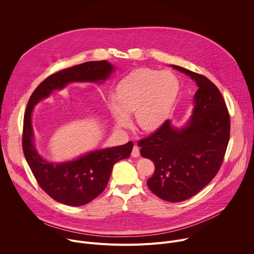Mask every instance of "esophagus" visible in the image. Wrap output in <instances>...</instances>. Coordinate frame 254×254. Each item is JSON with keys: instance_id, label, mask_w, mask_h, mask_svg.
I'll use <instances>...</instances> for the list:
<instances>
[{"instance_id": "34e87169", "label": "esophagus", "mask_w": 254, "mask_h": 254, "mask_svg": "<svg viewBox=\"0 0 254 254\" xmlns=\"http://www.w3.org/2000/svg\"><path fill=\"white\" fill-rule=\"evenodd\" d=\"M138 156H139V149H138L137 146H134V147L132 148V151H131V157L136 158V157H138Z\"/></svg>"}]
</instances>
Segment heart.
I'll return each instance as SVG.
<instances>
[{"mask_svg": "<svg viewBox=\"0 0 254 254\" xmlns=\"http://www.w3.org/2000/svg\"><path fill=\"white\" fill-rule=\"evenodd\" d=\"M178 78L170 71L138 68L125 76L107 108L116 124L125 127L134 114L137 127L155 131L169 119L179 93Z\"/></svg>", "mask_w": 254, "mask_h": 254, "instance_id": "obj_1", "label": "heart"}]
</instances>
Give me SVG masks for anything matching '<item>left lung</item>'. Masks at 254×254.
Instances as JSON below:
<instances>
[{
	"mask_svg": "<svg viewBox=\"0 0 254 254\" xmlns=\"http://www.w3.org/2000/svg\"><path fill=\"white\" fill-rule=\"evenodd\" d=\"M196 82L191 117L182 127L171 120L152 135L140 139V155L155 165L148 179L150 190L168 202L191 198L219 171L230 135V119L219 89L207 77L171 65Z\"/></svg>",
	"mask_w": 254,
	"mask_h": 254,
	"instance_id": "1",
	"label": "left lung"
}]
</instances>
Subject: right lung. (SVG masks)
Segmentation results:
<instances>
[{"instance_id":"right-lung-1","label":"right lung","mask_w":254,"mask_h":254,"mask_svg":"<svg viewBox=\"0 0 254 254\" xmlns=\"http://www.w3.org/2000/svg\"><path fill=\"white\" fill-rule=\"evenodd\" d=\"M116 67L106 60L89 61L61 70L46 78L32 93L25 112L23 152L40 187L54 200L68 206H81L96 198L106 187L115 164L129 157L133 143L93 150L66 162H49L35 146L32 126L34 107L55 90L69 83L102 84L110 79Z\"/></svg>"}]
</instances>
